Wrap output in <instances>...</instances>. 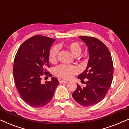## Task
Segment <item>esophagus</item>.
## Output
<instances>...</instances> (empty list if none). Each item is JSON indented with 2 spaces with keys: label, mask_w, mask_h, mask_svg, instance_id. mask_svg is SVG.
<instances>
[{
  "label": "esophagus",
  "mask_w": 129,
  "mask_h": 129,
  "mask_svg": "<svg viewBox=\"0 0 129 129\" xmlns=\"http://www.w3.org/2000/svg\"><path fill=\"white\" fill-rule=\"evenodd\" d=\"M59 83H61V84H62V83H67V82H68L67 81H66V80H60V79H59Z\"/></svg>",
  "instance_id": "esophagus-1"
}]
</instances>
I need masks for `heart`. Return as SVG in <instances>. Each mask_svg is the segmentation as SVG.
Listing matches in <instances>:
<instances>
[{"mask_svg": "<svg viewBox=\"0 0 129 129\" xmlns=\"http://www.w3.org/2000/svg\"><path fill=\"white\" fill-rule=\"evenodd\" d=\"M68 49L74 56H78L82 52V48L80 45L77 42L70 43L67 45ZM59 48L57 46H54L50 49L48 54L49 61L51 63H55L57 60V55ZM54 74L58 77L63 79L71 78L74 75L78 73V69L77 67L70 65H59L54 70Z\"/></svg>", "mask_w": 129, "mask_h": 129, "instance_id": "1", "label": "heart"}]
</instances>
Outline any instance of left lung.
Here are the masks:
<instances>
[{
    "label": "left lung",
    "instance_id": "1",
    "mask_svg": "<svg viewBox=\"0 0 129 129\" xmlns=\"http://www.w3.org/2000/svg\"><path fill=\"white\" fill-rule=\"evenodd\" d=\"M80 38L88 47L89 59L84 71L78 78L87 79L86 86L77 84L72 95L78 104L88 107L104 99L110 88L113 77V63L107 47L95 38L82 36Z\"/></svg>",
    "mask_w": 129,
    "mask_h": 129
}]
</instances>
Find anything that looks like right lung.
<instances>
[{
    "mask_svg": "<svg viewBox=\"0 0 129 129\" xmlns=\"http://www.w3.org/2000/svg\"><path fill=\"white\" fill-rule=\"evenodd\" d=\"M55 39L35 35L25 41L19 48L13 63L15 86L22 99L34 107H42L52 100L59 81L52 77L51 81L41 82L43 75H52L48 54Z\"/></svg>",
    "mask_w": 129,
    "mask_h": 129,
    "instance_id": "1",
    "label": "right lung"
}]
</instances>
